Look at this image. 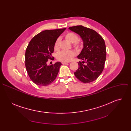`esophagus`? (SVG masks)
<instances>
[{
	"label": "esophagus",
	"mask_w": 131,
	"mask_h": 131,
	"mask_svg": "<svg viewBox=\"0 0 131 131\" xmlns=\"http://www.w3.org/2000/svg\"><path fill=\"white\" fill-rule=\"evenodd\" d=\"M68 62H62V64H67Z\"/></svg>",
	"instance_id": "34e87169"
}]
</instances>
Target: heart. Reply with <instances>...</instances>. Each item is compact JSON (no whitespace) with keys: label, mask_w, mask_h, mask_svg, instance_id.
Listing matches in <instances>:
<instances>
[{"label":"heart","mask_w":131,"mask_h":131,"mask_svg":"<svg viewBox=\"0 0 131 131\" xmlns=\"http://www.w3.org/2000/svg\"><path fill=\"white\" fill-rule=\"evenodd\" d=\"M65 39L70 43H72L73 46L77 49H79L81 48V43L78 40V36L73 32H69L66 34ZM60 39L58 38L55 42L54 45V49L55 51H59L60 49ZM76 53L74 51H63L59 53L57 55V59L62 62H69L71 61L73 58L75 57Z\"/></svg>","instance_id":"obj_1"}]
</instances>
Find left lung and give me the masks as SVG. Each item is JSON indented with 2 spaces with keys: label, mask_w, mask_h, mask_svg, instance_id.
<instances>
[{
  "label": "left lung",
  "mask_w": 131,
  "mask_h": 131,
  "mask_svg": "<svg viewBox=\"0 0 131 131\" xmlns=\"http://www.w3.org/2000/svg\"><path fill=\"white\" fill-rule=\"evenodd\" d=\"M69 29L78 34L83 42V48L77 57L82 63H78L79 67L74 75L83 83L94 81L104 68L106 58L105 41L96 31L82 25L70 27Z\"/></svg>",
  "instance_id": "1"
}]
</instances>
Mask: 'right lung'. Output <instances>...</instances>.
I'll return each instance as SVG.
<instances>
[{"label": "right lung", "instance_id": "add662e5", "mask_svg": "<svg viewBox=\"0 0 131 131\" xmlns=\"http://www.w3.org/2000/svg\"><path fill=\"white\" fill-rule=\"evenodd\" d=\"M65 29L42 31L29 42L25 52V66L29 78L36 84L47 86L57 78L61 63L50 65L47 63L52 58L55 42Z\"/></svg>", "mask_w": 131, "mask_h": 131}]
</instances>
